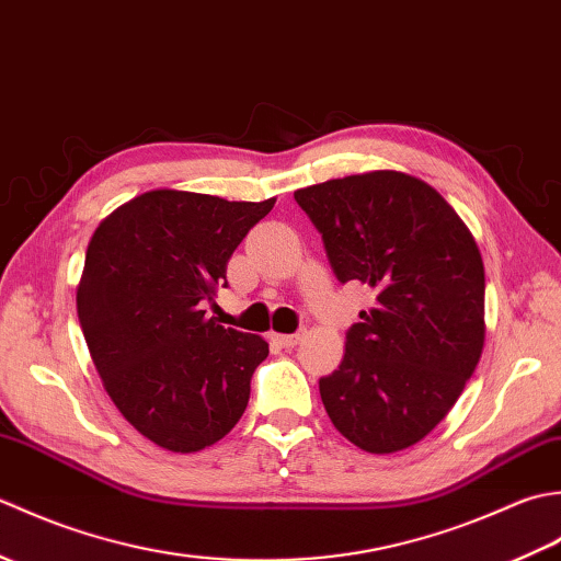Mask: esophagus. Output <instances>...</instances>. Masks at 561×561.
I'll return each mask as SVG.
<instances>
[{
    "mask_svg": "<svg viewBox=\"0 0 561 561\" xmlns=\"http://www.w3.org/2000/svg\"><path fill=\"white\" fill-rule=\"evenodd\" d=\"M272 340L277 342V344H282V347L289 350V347H296V344L304 340V335H299V332H296V335H277V332H274Z\"/></svg>",
    "mask_w": 561,
    "mask_h": 561,
    "instance_id": "obj_1",
    "label": "esophagus"
}]
</instances>
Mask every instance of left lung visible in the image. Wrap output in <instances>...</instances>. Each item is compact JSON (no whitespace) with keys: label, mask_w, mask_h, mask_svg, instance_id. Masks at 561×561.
Masks as SVG:
<instances>
[{"label":"left lung","mask_w":561,"mask_h":561,"mask_svg":"<svg viewBox=\"0 0 561 561\" xmlns=\"http://www.w3.org/2000/svg\"><path fill=\"white\" fill-rule=\"evenodd\" d=\"M323 233L337 279L374 291L320 398L366 453L434 432L484 347V265L474 236L436 190L402 171H368L294 193Z\"/></svg>","instance_id":"8db88e82"}]
</instances>
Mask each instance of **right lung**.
Wrapping results in <instances>:
<instances>
[{"mask_svg":"<svg viewBox=\"0 0 561 561\" xmlns=\"http://www.w3.org/2000/svg\"><path fill=\"white\" fill-rule=\"evenodd\" d=\"M274 202L159 187L93 231L77 287L81 332L105 392L151 444L195 453L243 416L270 347L202 304L226 287V262Z\"/></svg>","mask_w":561,"mask_h":561,"instance_id":"obj_1","label":"right lung"}]
</instances>
